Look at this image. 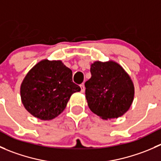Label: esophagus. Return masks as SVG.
<instances>
[{"label": "esophagus", "mask_w": 161, "mask_h": 161, "mask_svg": "<svg viewBox=\"0 0 161 161\" xmlns=\"http://www.w3.org/2000/svg\"><path fill=\"white\" fill-rule=\"evenodd\" d=\"M80 87H81V92H85V86H84V84L83 83L81 84Z\"/></svg>", "instance_id": "34e87169"}]
</instances>
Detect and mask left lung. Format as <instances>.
Segmentation results:
<instances>
[{"instance_id":"1","label":"left lung","mask_w":161,"mask_h":161,"mask_svg":"<svg viewBox=\"0 0 161 161\" xmlns=\"http://www.w3.org/2000/svg\"><path fill=\"white\" fill-rule=\"evenodd\" d=\"M91 78L85 82L90 109L103 119L124 114L134 98V86L122 67L114 61L91 64Z\"/></svg>"}]
</instances>
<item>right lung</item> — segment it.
Instances as JSON below:
<instances>
[{
    "mask_svg": "<svg viewBox=\"0 0 161 161\" xmlns=\"http://www.w3.org/2000/svg\"><path fill=\"white\" fill-rule=\"evenodd\" d=\"M81 88L72 82V71L61 61L43 60L36 64L21 85V98L32 115L41 120L56 118Z\"/></svg>",
    "mask_w": 161,
    "mask_h": 161,
    "instance_id": "1",
    "label": "right lung"
}]
</instances>
